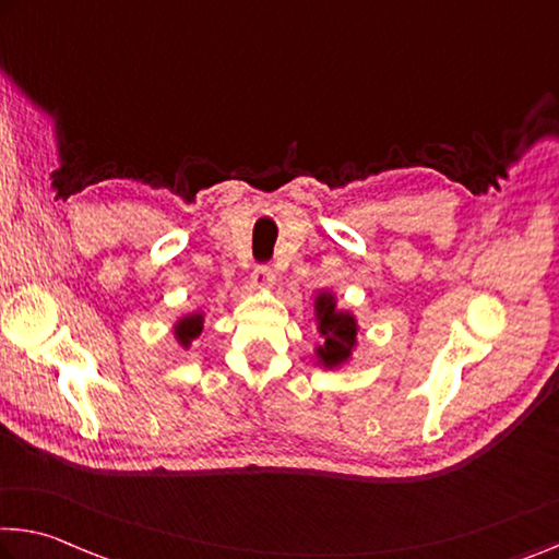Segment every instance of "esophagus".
I'll list each match as a JSON object with an SVG mask.
<instances>
[{"instance_id":"esophagus-1","label":"esophagus","mask_w":559,"mask_h":559,"mask_svg":"<svg viewBox=\"0 0 559 559\" xmlns=\"http://www.w3.org/2000/svg\"><path fill=\"white\" fill-rule=\"evenodd\" d=\"M248 283H251L253 290L271 288L273 286V271L269 269V265H259V269L251 273V278H248Z\"/></svg>"}]
</instances>
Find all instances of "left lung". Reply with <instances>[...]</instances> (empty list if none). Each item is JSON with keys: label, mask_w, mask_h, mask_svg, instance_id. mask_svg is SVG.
<instances>
[{"label": "left lung", "mask_w": 559, "mask_h": 559, "mask_svg": "<svg viewBox=\"0 0 559 559\" xmlns=\"http://www.w3.org/2000/svg\"><path fill=\"white\" fill-rule=\"evenodd\" d=\"M316 325L321 333L323 345L316 348V362L323 368H341L350 360L358 345V321L350 311L338 308V300L331 290H318L313 300Z\"/></svg>", "instance_id": "8db88e82"}]
</instances>
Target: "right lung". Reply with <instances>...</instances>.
Segmentation results:
<instances>
[{
  "instance_id": "right-lung-1",
  "label": "right lung",
  "mask_w": 559,
  "mask_h": 559,
  "mask_svg": "<svg viewBox=\"0 0 559 559\" xmlns=\"http://www.w3.org/2000/svg\"><path fill=\"white\" fill-rule=\"evenodd\" d=\"M201 331H203V313L201 311L186 313L174 323V338L181 345V348H189L191 341L199 338Z\"/></svg>"
}]
</instances>
